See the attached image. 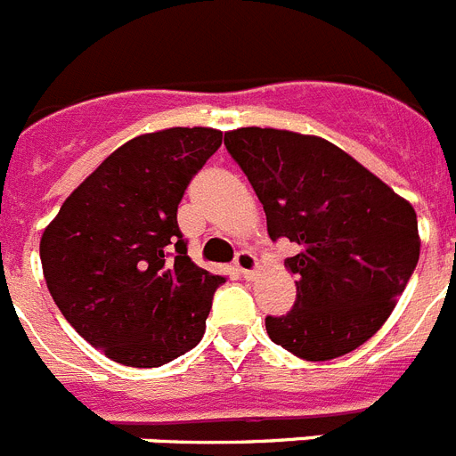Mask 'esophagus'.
Here are the masks:
<instances>
[{
	"instance_id": "1",
	"label": "esophagus",
	"mask_w": 456,
	"mask_h": 456,
	"mask_svg": "<svg viewBox=\"0 0 456 456\" xmlns=\"http://www.w3.org/2000/svg\"><path fill=\"white\" fill-rule=\"evenodd\" d=\"M235 267L241 276L247 278V281H253L257 273V269H260V265H257V257L253 256L251 251H240L235 257Z\"/></svg>"
}]
</instances>
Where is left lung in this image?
Here are the masks:
<instances>
[{
    "mask_svg": "<svg viewBox=\"0 0 456 456\" xmlns=\"http://www.w3.org/2000/svg\"><path fill=\"white\" fill-rule=\"evenodd\" d=\"M263 203L272 240L299 253L288 315L267 317L276 345L304 361H331L368 342L393 313L420 257L413 205L331 141L273 127L225 132Z\"/></svg>",
    "mask_w": 456,
    "mask_h": 456,
    "instance_id": "obj_1",
    "label": "left lung"
}]
</instances>
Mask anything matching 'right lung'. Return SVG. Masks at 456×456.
Here are the masks:
<instances>
[{
  "instance_id": "1",
  "label": "right lung",
  "mask_w": 456,
  "mask_h": 456,
  "mask_svg": "<svg viewBox=\"0 0 456 456\" xmlns=\"http://www.w3.org/2000/svg\"><path fill=\"white\" fill-rule=\"evenodd\" d=\"M221 141L215 127L134 136L63 200L40 237L52 299L116 363L159 368L203 338L225 278L191 263L178 205Z\"/></svg>"
}]
</instances>
